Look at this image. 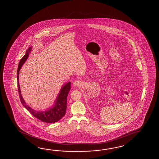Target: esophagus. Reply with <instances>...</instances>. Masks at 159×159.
Segmentation results:
<instances>
[{"mask_svg": "<svg viewBox=\"0 0 159 159\" xmlns=\"http://www.w3.org/2000/svg\"><path fill=\"white\" fill-rule=\"evenodd\" d=\"M82 84V82L80 80H76V81L73 82V86L75 87H78L80 86Z\"/></svg>", "mask_w": 159, "mask_h": 159, "instance_id": "obj_1", "label": "esophagus"}]
</instances>
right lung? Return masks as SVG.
Here are the masks:
<instances>
[{"instance_id":"1","label":"right lung","mask_w":159,"mask_h":159,"mask_svg":"<svg viewBox=\"0 0 159 159\" xmlns=\"http://www.w3.org/2000/svg\"><path fill=\"white\" fill-rule=\"evenodd\" d=\"M31 49L32 48L30 47L28 49V50H27L25 54L19 62L17 69V87L21 103L25 108H27V110L30 112L32 115H34L35 118L40 120L41 121L46 123H55L58 122L64 116L66 113L67 107V97L69 92L70 90V82H68L62 87L61 91L60 92L54 103V105L52 108L44 111H37L30 108L29 106L26 104L25 102L24 101L21 94L20 89L19 82V75L21 68L27 60Z\"/></svg>"}]
</instances>
